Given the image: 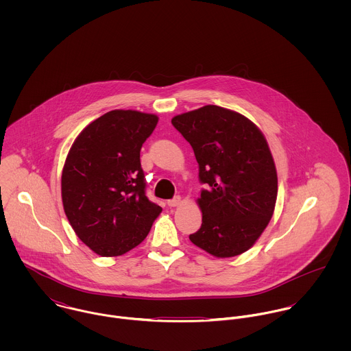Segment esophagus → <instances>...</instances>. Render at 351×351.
Instances as JSON below:
<instances>
[{"label": "esophagus", "instance_id": "34e87169", "mask_svg": "<svg viewBox=\"0 0 351 351\" xmlns=\"http://www.w3.org/2000/svg\"><path fill=\"white\" fill-rule=\"evenodd\" d=\"M180 204H181V197H180V196H177V197L171 199V200H167V205H169V206H177V205H180Z\"/></svg>", "mask_w": 351, "mask_h": 351}]
</instances>
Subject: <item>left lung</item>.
<instances>
[{"label":"left lung","instance_id":"left-lung-1","mask_svg":"<svg viewBox=\"0 0 351 351\" xmlns=\"http://www.w3.org/2000/svg\"><path fill=\"white\" fill-rule=\"evenodd\" d=\"M171 123L191 143L208 185L196 200L202 224L191 242L216 258L243 254L267 227L277 201L266 138L250 119L217 105L177 114Z\"/></svg>","mask_w":351,"mask_h":351}]
</instances>
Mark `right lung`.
Instances as JSON below:
<instances>
[{
    "label": "right lung",
    "mask_w": 351,
    "mask_h": 351,
    "mask_svg": "<svg viewBox=\"0 0 351 351\" xmlns=\"http://www.w3.org/2000/svg\"><path fill=\"white\" fill-rule=\"evenodd\" d=\"M158 116L114 109L75 138L62 170V202L77 237L101 256L141 245L162 208L145 193L141 149Z\"/></svg>",
    "instance_id": "right-lung-1"
}]
</instances>
